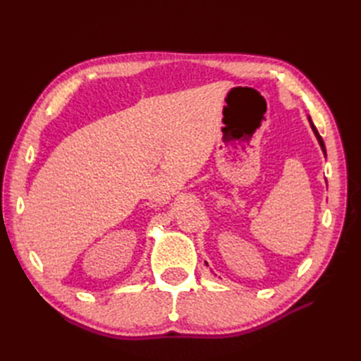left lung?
I'll return each instance as SVG.
<instances>
[{
  "mask_svg": "<svg viewBox=\"0 0 361 361\" xmlns=\"http://www.w3.org/2000/svg\"><path fill=\"white\" fill-rule=\"evenodd\" d=\"M307 118H309V123H310V128H312V130H313V134H314L316 140H318V143H319V146H321V149H322V152H324V155L326 157V150H325V145H324V140H322V137L319 135V133H318V129H316V126L313 125V122H312V118H310V116H307Z\"/></svg>",
  "mask_w": 361,
  "mask_h": 361,
  "instance_id": "left-lung-1",
  "label": "left lung"
}]
</instances>
